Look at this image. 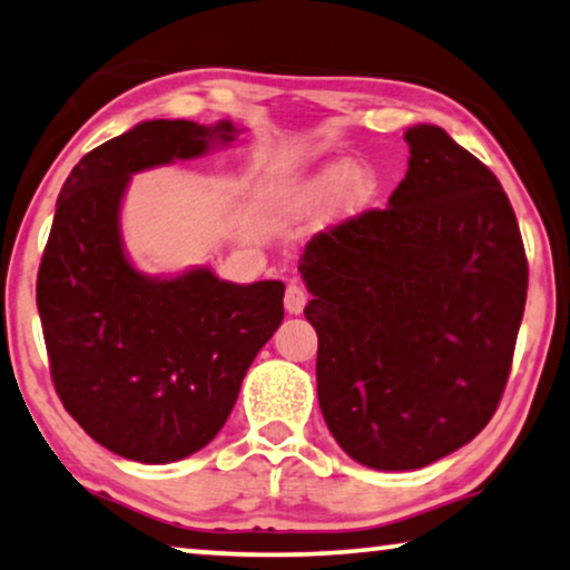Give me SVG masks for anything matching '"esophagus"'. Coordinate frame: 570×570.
I'll list each match as a JSON object with an SVG mask.
<instances>
[{
    "mask_svg": "<svg viewBox=\"0 0 570 570\" xmlns=\"http://www.w3.org/2000/svg\"><path fill=\"white\" fill-rule=\"evenodd\" d=\"M305 301H308V295H305V291L298 283H291L285 287V311L287 313H295V316H298V313H303V308H305Z\"/></svg>",
    "mask_w": 570,
    "mask_h": 570,
    "instance_id": "esophagus-1",
    "label": "esophagus"
}]
</instances>
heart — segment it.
Instances as JSON below:
<instances>
[{
    "label": "heart",
    "mask_w": 570,
    "mask_h": 570,
    "mask_svg": "<svg viewBox=\"0 0 570 570\" xmlns=\"http://www.w3.org/2000/svg\"><path fill=\"white\" fill-rule=\"evenodd\" d=\"M375 189L377 177L367 164L336 161L326 164L324 169L305 179L298 189V200L308 208H321V205L334 200L336 210L354 213L373 200Z\"/></svg>",
    "instance_id": "1"
}]
</instances>
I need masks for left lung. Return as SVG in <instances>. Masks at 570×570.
Instances as JSON below:
<instances>
[{
	"mask_svg": "<svg viewBox=\"0 0 570 570\" xmlns=\"http://www.w3.org/2000/svg\"><path fill=\"white\" fill-rule=\"evenodd\" d=\"M387 208L305 244L321 414L375 470H416L468 444L504 395L527 257L497 175L436 126L403 134Z\"/></svg>",
	"mask_w": 570,
	"mask_h": 570,
	"instance_id": "8db88e82",
	"label": "left lung"
}]
</instances>
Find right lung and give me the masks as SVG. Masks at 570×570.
<instances>
[{"mask_svg": "<svg viewBox=\"0 0 570 570\" xmlns=\"http://www.w3.org/2000/svg\"><path fill=\"white\" fill-rule=\"evenodd\" d=\"M234 126L146 120L81 159L61 187L38 269V313L63 409L115 455L175 463L220 432L252 360L283 324L285 285L210 269L146 277L120 238L136 171L234 141Z\"/></svg>", "mask_w": 570, "mask_h": 570, "instance_id": "obj_1", "label": "right lung"}]
</instances>
